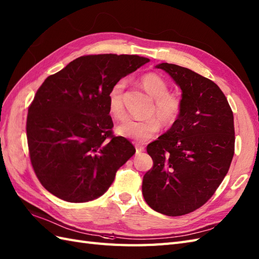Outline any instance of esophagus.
<instances>
[{"label":"esophagus","mask_w":259,"mask_h":259,"mask_svg":"<svg viewBox=\"0 0 259 259\" xmlns=\"http://www.w3.org/2000/svg\"><path fill=\"white\" fill-rule=\"evenodd\" d=\"M135 148H136V153H142V151L145 150V147L142 144H135Z\"/></svg>","instance_id":"obj_1"}]
</instances>
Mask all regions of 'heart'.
<instances>
[{"instance_id": "obj_1", "label": "heart", "mask_w": 259, "mask_h": 259, "mask_svg": "<svg viewBox=\"0 0 259 259\" xmlns=\"http://www.w3.org/2000/svg\"><path fill=\"white\" fill-rule=\"evenodd\" d=\"M141 83L144 89L155 99V105L151 112L158 115L165 125H172L180 116L182 110L181 99L175 94L169 93L167 81L156 72L143 74ZM124 87V81H117L111 88L108 96L109 112L115 119H121L125 115L123 105ZM158 117L151 115L144 119L126 118L116 126L115 131L119 136L131 138L137 142H145L159 132L161 123Z\"/></svg>"}]
</instances>
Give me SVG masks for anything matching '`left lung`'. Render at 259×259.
I'll use <instances>...</instances> for the list:
<instances>
[{
  "instance_id": "left-lung-1",
  "label": "left lung",
  "mask_w": 259,
  "mask_h": 259,
  "mask_svg": "<svg viewBox=\"0 0 259 259\" xmlns=\"http://www.w3.org/2000/svg\"><path fill=\"white\" fill-rule=\"evenodd\" d=\"M182 91V110L171 127L147 146L154 166L143 178L151 209L185 215L207 202L228 174L234 156V116L224 93L190 69L162 62Z\"/></svg>"
}]
</instances>
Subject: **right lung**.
Listing matches in <instances>:
<instances>
[{"label":"right lung","instance_id":"obj_1","mask_svg":"<svg viewBox=\"0 0 259 259\" xmlns=\"http://www.w3.org/2000/svg\"><path fill=\"white\" fill-rule=\"evenodd\" d=\"M148 61L136 55L82 56L42 82L28 108L26 134L31 166L47 191L80 203L110 188L135 147L113 135L109 92Z\"/></svg>","mask_w":259,"mask_h":259}]
</instances>
